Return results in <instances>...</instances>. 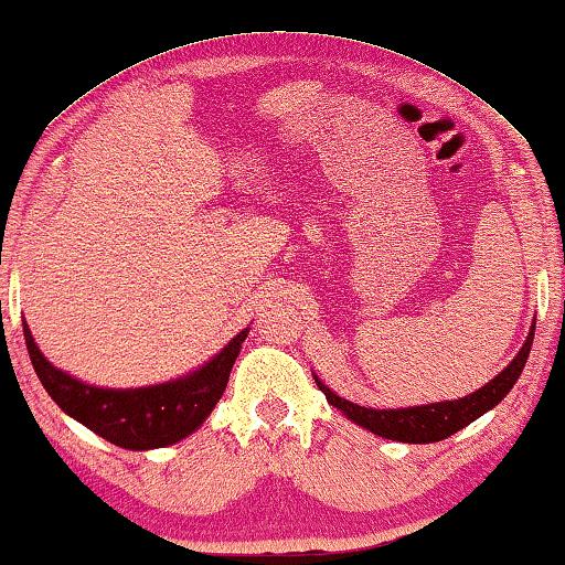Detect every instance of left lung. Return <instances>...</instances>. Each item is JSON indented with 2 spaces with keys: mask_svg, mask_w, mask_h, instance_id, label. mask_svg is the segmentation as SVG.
Segmentation results:
<instances>
[{
  "mask_svg": "<svg viewBox=\"0 0 565 565\" xmlns=\"http://www.w3.org/2000/svg\"><path fill=\"white\" fill-rule=\"evenodd\" d=\"M533 331L527 334L525 344L513 362H510L503 372L498 374L495 380H490L486 387L472 392L468 397L452 399V402H435V405H423V407H405V409H372V407H360L354 402L342 399L334 395L329 387H324L317 377L319 390L327 395L329 405L342 409L349 419H354L356 425L370 429V433L387 437V440L397 443H412V445H425V443H440L445 437L458 433V429L468 427L472 419L486 415L503 399L513 384L521 377L523 366L527 362V354H531L533 347Z\"/></svg>",
  "mask_w": 565,
  "mask_h": 565,
  "instance_id": "8db88e82",
  "label": "left lung"
}]
</instances>
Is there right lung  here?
Returning <instances> with one entry per match:
<instances>
[{
  "mask_svg": "<svg viewBox=\"0 0 565 565\" xmlns=\"http://www.w3.org/2000/svg\"><path fill=\"white\" fill-rule=\"evenodd\" d=\"M22 327L26 352L47 395L70 417L125 450L166 447L199 429L226 390L231 366L248 334V329L241 331L221 354L183 380L140 390H103L52 366L34 344L30 329Z\"/></svg>",
  "mask_w": 565,
  "mask_h": 565,
  "instance_id": "1",
  "label": "right lung"
}]
</instances>
